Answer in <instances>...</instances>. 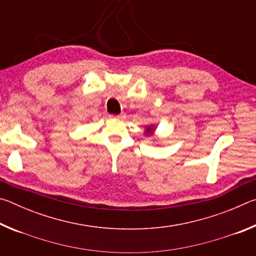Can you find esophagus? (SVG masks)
<instances>
[{"label": "esophagus", "instance_id": "1", "mask_svg": "<svg viewBox=\"0 0 256 256\" xmlns=\"http://www.w3.org/2000/svg\"><path fill=\"white\" fill-rule=\"evenodd\" d=\"M110 118H116V120H123L125 118L124 114H120V115H110Z\"/></svg>", "mask_w": 256, "mask_h": 256}]
</instances>
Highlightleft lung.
Masks as SVG:
<instances>
[{
	"label": "left lung",
	"mask_w": 256,
	"mask_h": 256,
	"mask_svg": "<svg viewBox=\"0 0 256 256\" xmlns=\"http://www.w3.org/2000/svg\"><path fill=\"white\" fill-rule=\"evenodd\" d=\"M154 131H156V125L154 124L146 125V126H144V136H154Z\"/></svg>",
	"instance_id": "left-lung-1"
}]
</instances>
